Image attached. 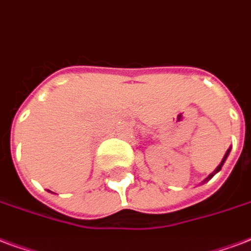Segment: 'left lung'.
<instances>
[{
    "label": "left lung",
    "mask_w": 251,
    "mask_h": 251,
    "mask_svg": "<svg viewBox=\"0 0 251 251\" xmlns=\"http://www.w3.org/2000/svg\"><path fill=\"white\" fill-rule=\"evenodd\" d=\"M229 153H230V150H227V151H226L225 156H224V159H222V161H221V163H220V165H218L217 168H216V171H214V172H213V173H210V175H209V176L206 177V178H205V181H208V180H210V178H212V177L214 176V175H216V173H217V172H220V171H221L222 165H224V163H225V160L227 159V154H229Z\"/></svg>",
    "instance_id": "8db88e82"
}]
</instances>
